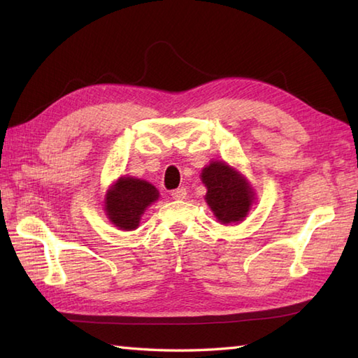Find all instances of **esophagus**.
<instances>
[{"label":"esophagus","mask_w":358,"mask_h":358,"mask_svg":"<svg viewBox=\"0 0 358 358\" xmlns=\"http://www.w3.org/2000/svg\"><path fill=\"white\" fill-rule=\"evenodd\" d=\"M171 195H172L173 200H183V199H186L187 192H186L185 187H178V189H173Z\"/></svg>","instance_id":"34e87169"}]
</instances>
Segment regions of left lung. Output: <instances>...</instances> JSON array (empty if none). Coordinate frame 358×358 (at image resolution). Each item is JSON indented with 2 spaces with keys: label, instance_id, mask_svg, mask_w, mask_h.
Instances as JSON below:
<instances>
[{
  "label": "left lung",
  "instance_id": "left-lung-1",
  "mask_svg": "<svg viewBox=\"0 0 358 358\" xmlns=\"http://www.w3.org/2000/svg\"><path fill=\"white\" fill-rule=\"evenodd\" d=\"M208 192L204 200L222 224L240 223L254 203V189L248 180L224 162H212L201 171Z\"/></svg>",
  "mask_w": 358,
  "mask_h": 358
}]
</instances>
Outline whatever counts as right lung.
Segmentation results:
<instances>
[{
  "label": "right lung",
  "mask_w": 358,
  "mask_h": 358,
  "mask_svg": "<svg viewBox=\"0 0 358 358\" xmlns=\"http://www.w3.org/2000/svg\"><path fill=\"white\" fill-rule=\"evenodd\" d=\"M158 196L157 187L148 181L134 177H120L106 194V215L120 229L134 231L138 227L144 210L155 203Z\"/></svg>",
  "instance_id": "1"
}]
</instances>
